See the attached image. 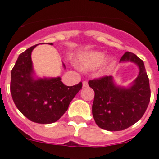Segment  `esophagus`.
<instances>
[{
	"label": "esophagus",
	"instance_id": "1",
	"mask_svg": "<svg viewBox=\"0 0 159 159\" xmlns=\"http://www.w3.org/2000/svg\"><path fill=\"white\" fill-rule=\"evenodd\" d=\"M82 86H83V87H87V86H88V82H86V81H84V82H82Z\"/></svg>",
	"mask_w": 159,
	"mask_h": 159
}]
</instances>
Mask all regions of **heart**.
<instances>
[{
	"label": "heart",
	"instance_id": "obj_1",
	"mask_svg": "<svg viewBox=\"0 0 159 159\" xmlns=\"http://www.w3.org/2000/svg\"><path fill=\"white\" fill-rule=\"evenodd\" d=\"M104 60V53L97 51H90L80 55L78 57V64L82 70H93L102 65ZM114 65V60L112 58H109L105 61L100 72L102 74H107L112 69Z\"/></svg>",
	"mask_w": 159,
	"mask_h": 159
}]
</instances>
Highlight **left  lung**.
<instances>
[{"instance_id": "8db88e82", "label": "left lung", "mask_w": 159, "mask_h": 159, "mask_svg": "<svg viewBox=\"0 0 159 159\" xmlns=\"http://www.w3.org/2000/svg\"><path fill=\"white\" fill-rule=\"evenodd\" d=\"M133 62L139 73L129 87L117 86L112 76L89 81L94 91L92 114L96 125L107 131H121L134 125L143 116L150 99V82L144 62L129 52L120 62Z\"/></svg>"}]
</instances>
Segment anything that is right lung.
<instances>
[{
  "instance_id": "right-lung-1",
  "label": "right lung",
  "mask_w": 159,
  "mask_h": 159,
  "mask_svg": "<svg viewBox=\"0 0 159 159\" xmlns=\"http://www.w3.org/2000/svg\"><path fill=\"white\" fill-rule=\"evenodd\" d=\"M36 46L30 47L19 55L11 71L10 92L16 107L30 121L52 124L68 110L70 102L82 89V83L67 86L60 77H35L31 52Z\"/></svg>"
}]
</instances>
